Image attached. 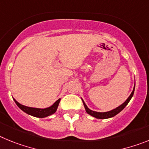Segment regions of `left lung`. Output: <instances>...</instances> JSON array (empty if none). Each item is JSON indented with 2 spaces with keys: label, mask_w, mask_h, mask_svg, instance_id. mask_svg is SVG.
Here are the masks:
<instances>
[{
  "label": "left lung",
  "mask_w": 149,
  "mask_h": 149,
  "mask_svg": "<svg viewBox=\"0 0 149 149\" xmlns=\"http://www.w3.org/2000/svg\"><path fill=\"white\" fill-rule=\"evenodd\" d=\"M134 89H135V85H134V89H133V91H132V93H131V94L130 95V96H129L128 98H127V100H126V101H125L123 104H121L120 106H119L118 107H116V108L113 109V110H110V111H108V112H104V113H101V112H96V111H93V110H91L90 109L88 108V107L86 106V104H85V102L84 101V100L82 99V101H83V103H84V107H85V110H86V113H87L88 114H89V115L95 117V118H96V119H109V118H111V117L115 116L116 115H117V114L119 113H120V112L122 111V110H123L125 107L126 105L129 103L130 100L131 99V98H132L133 95H134Z\"/></svg>",
  "instance_id": "left-lung-1"
}]
</instances>
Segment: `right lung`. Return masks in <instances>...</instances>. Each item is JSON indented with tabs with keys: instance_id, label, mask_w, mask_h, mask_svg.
<instances>
[{
	"instance_id": "1",
	"label": "right lung",
	"mask_w": 149,
	"mask_h": 149,
	"mask_svg": "<svg viewBox=\"0 0 149 149\" xmlns=\"http://www.w3.org/2000/svg\"><path fill=\"white\" fill-rule=\"evenodd\" d=\"M13 100L15 101V104H17V106L26 113L29 114L30 116H33L38 117V118H45V117H47L48 116H51L52 114H54L55 112L57 110V107H58V105L60 104V98H59L57 101L55 102L54 104L51 105L49 107H47V108L41 109V108H35V107H30L24 106V105L21 104L20 103H18V101L15 99L13 98Z\"/></svg>"
}]
</instances>
